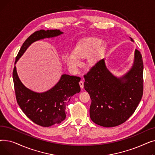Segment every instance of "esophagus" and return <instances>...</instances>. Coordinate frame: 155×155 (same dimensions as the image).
<instances>
[{"mask_svg":"<svg viewBox=\"0 0 155 155\" xmlns=\"http://www.w3.org/2000/svg\"><path fill=\"white\" fill-rule=\"evenodd\" d=\"M84 82H83V81H82V80H81L80 81V82H79V85H80V88H84Z\"/></svg>","mask_w":155,"mask_h":155,"instance_id":"obj_1","label":"esophagus"}]
</instances>
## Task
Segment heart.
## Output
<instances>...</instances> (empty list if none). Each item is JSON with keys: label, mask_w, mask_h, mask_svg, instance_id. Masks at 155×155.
<instances>
[{"label": "heart", "mask_w": 155, "mask_h": 155, "mask_svg": "<svg viewBox=\"0 0 155 155\" xmlns=\"http://www.w3.org/2000/svg\"><path fill=\"white\" fill-rule=\"evenodd\" d=\"M102 43V39L96 38L83 40L77 45L73 52L68 53L65 56L68 66L72 69H77L81 64L80 58L87 57L89 64L92 66L95 64L105 50V46Z\"/></svg>", "instance_id": "b5f03b06"}]
</instances>
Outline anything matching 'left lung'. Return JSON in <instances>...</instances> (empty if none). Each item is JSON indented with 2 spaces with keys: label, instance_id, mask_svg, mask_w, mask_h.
Masks as SVG:
<instances>
[{
  "label": "left lung",
  "instance_id": "left-lung-1",
  "mask_svg": "<svg viewBox=\"0 0 155 155\" xmlns=\"http://www.w3.org/2000/svg\"><path fill=\"white\" fill-rule=\"evenodd\" d=\"M143 74L142 56L137 50L131 68L119 78L107 68L104 59L97 62L84 75V88L92 101L90 117L94 123L114 127L131 117L143 96Z\"/></svg>",
  "mask_w": 155,
  "mask_h": 155
}]
</instances>
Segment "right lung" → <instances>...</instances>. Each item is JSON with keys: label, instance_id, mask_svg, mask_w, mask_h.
<instances>
[{"label": "right lung", "instance_id": "add662e5", "mask_svg": "<svg viewBox=\"0 0 155 155\" xmlns=\"http://www.w3.org/2000/svg\"><path fill=\"white\" fill-rule=\"evenodd\" d=\"M63 32L59 29L35 32L24 42L16 56L15 64L28 48L36 41L60 36ZM13 81L16 100L23 112L32 122L43 127L60 124L66 118V107L71 97L80 92V78L67 74L61 75L59 82L50 90L37 93L24 86L18 77L14 67Z\"/></svg>", "mask_w": 155, "mask_h": 155}]
</instances>
